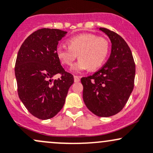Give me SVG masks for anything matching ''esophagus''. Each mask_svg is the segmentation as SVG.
<instances>
[{
	"mask_svg": "<svg viewBox=\"0 0 153 153\" xmlns=\"http://www.w3.org/2000/svg\"><path fill=\"white\" fill-rule=\"evenodd\" d=\"M74 82H79L80 81V77L79 76H74Z\"/></svg>",
	"mask_w": 153,
	"mask_h": 153,
	"instance_id": "1",
	"label": "esophagus"
}]
</instances>
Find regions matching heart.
<instances>
[{
	"label": "heart",
	"mask_w": 153,
	"mask_h": 153,
	"mask_svg": "<svg viewBox=\"0 0 153 153\" xmlns=\"http://www.w3.org/2000/svg\"><path fill=\"white\" fill-rule=\"evenodd\" d=\"M68 46H58L56 55L63 65L71 66L78 55L79 60L72 67L74 72L88 68L91 71L98 69L104 63L109 52L107 41L91 33L79 34L71 38Z\"/></svg>",
	"instance_id": "1"
}]
</instances>
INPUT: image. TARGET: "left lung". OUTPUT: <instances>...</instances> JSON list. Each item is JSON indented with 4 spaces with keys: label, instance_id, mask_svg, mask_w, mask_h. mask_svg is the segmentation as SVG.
Segmentation results:
<instances>
[{
    "label": "left lung",
    "instance_id": "obj_1",
    "mask_svg": "<svg viewBox=\"0 0 153 153\" xmlns=\"http://www.w3.org/2000/svg\"><path fill=\"white\" fill-rule=\"evenodd\" d=\"M99 30L109 38L111 50L106 64L94 74L82 77L83 100L98 117L114 115L127 103L134 86L136 67L128 45L120 36L104 27Z\"/></svg>",
    "mask_w": 153,
    "mask_h": 153
}]
</instances>
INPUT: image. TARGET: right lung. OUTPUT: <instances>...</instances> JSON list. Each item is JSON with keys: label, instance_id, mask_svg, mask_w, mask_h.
Masks as SVG:
<instances>
[{"label": "right lung", "instance_id": "1", "mask_svg": "<svg viewBox=\"0 0 153 153\" xmlns=\"http://www.w3.org/2000/svg\"><path fill=\"white\" fill-rule=\"evenodd\" d=\"M66 33L59 29H39L25 40L18 52L14 68L18 95L29 112L39 119L56 115L74 83V76L64 70L56 55L59 41ZM57 73L62 77L53 80Z\"/></svg>", "mask_w": 153, "mask_h": 153}]
</instances>
